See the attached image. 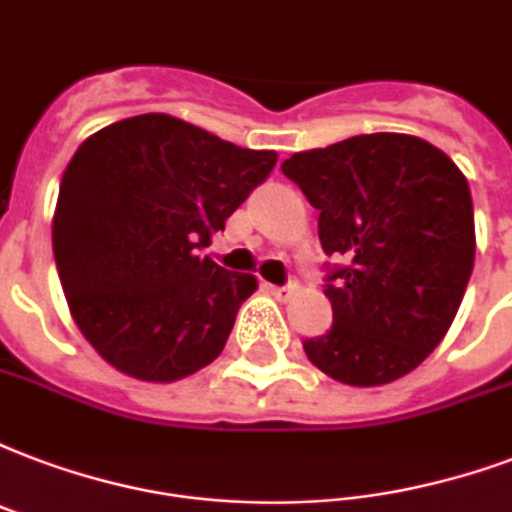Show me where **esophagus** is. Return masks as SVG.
Instances as JSON below:
<instances>
[{
	"label": "esophagus",
	"instance_id": "34e87169",
	"mask_svg": "<svg viewBox=\"0 0 512 512\" xmlns=\"http://www.w3.org/2000/svg\"><path fill=\"white\" fill-rule=\"evenodd\" d=\"M264 288L270 291L272 297H278V299H288L291 294H297L299 291L297 283H288V286H270V283H264Z\"/></svg>",
	"mask_w": 512,
	"mask_h": 512
}]
</instances>
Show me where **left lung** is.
<instances>
[{"label": "left lung", "instance_id": "obj_1", "mask_svg": "<svg viewBox=\"0 0 512 512\" xmlns=\"http://www.w3.org/2000/svg\"><path fill=\"white\" fill-rule=\"evenodd\" d=\"M283 175L318 210V237L348 267L329 275L334 324L307 359L345 386L413 372L451 329L475 261L467 178L413 134L348 137L294 153Z\"/></svg>", "mask_w": 512, "mask_h": 512}]
</instances>
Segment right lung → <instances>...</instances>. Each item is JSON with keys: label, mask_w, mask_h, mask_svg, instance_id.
<instances>
[{"label": "right lung", "mask_w": 512, "mask_h": 512, "mask_svg": "<svg viewBox=\"0 0 512 512\" xmlns=\"http://www.w3.org/2000/svg\"><path fill=\"white\" fill-rule=\"evenodd\" d=\"M278 161L167 113L99 129L69 159L53 213V259L91 348L129 378L172 383L224 351L259 288L197 248Z\"/></svg>", "instance_id": "right-lung-1"}]
</instances>
